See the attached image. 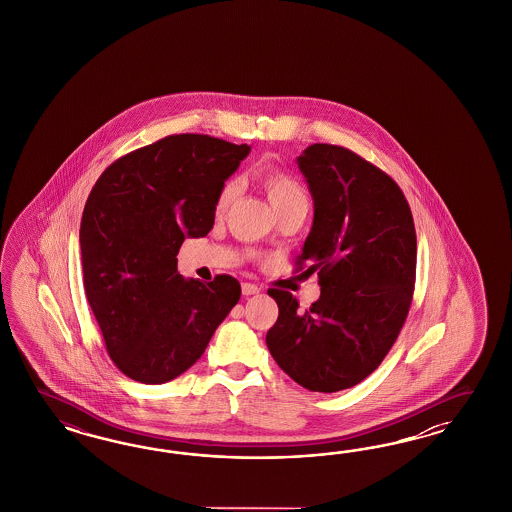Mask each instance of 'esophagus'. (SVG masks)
Returning a JSON list of instances; mask_svg holds the SVG:
<instances>
[{"label":"esophagus","mask_w":512,"mask_h":512,"mask_svg":"<svg viewBox=\"0 0 512 512\" xmlns=\"http://www.w3.org/2000/svg\"><path fill=\"white\" fill-rule=\"evenodd\" d=\"M242 293L246 296L257 295L259 287L253 285V283H242Z\"/></svg>","instance_id":"34e87169"}]
</instances>
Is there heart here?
Listing matches in <instances>:
<instances>
[{
    "label": "heart",
    "mask_w": 512,
    "mask_h": 512,
    "mask_svg": "<svg viewBox=\"0 0 512 512\" xmlns=\"http://www.w3.org/2000/svg\"><path fill=\"white\" fill-rule=\"evenodd\" d=\"M259 182L266 189V195L272 202L274 210L278 212L281 208H287L291 204H308V191L296 180L291 172L266 167L259 171ZM240 193V182L236 178H229L217 193L216 214H225Z\"/></svg>",
    "instance_id": "1"
}]
</instances>
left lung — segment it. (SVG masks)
Wrapping results in <instances>:
<instances>
[{
  "mask_svg": "<svg viewBox=\"0 0 512 512\" xmlns=\"http://www.w3.org/2000/svg\"><path fill=\"white\" fill-rule=\"evenodd\" d=\"M313 197V225L296 264L317 274L321 296L298 311L287 291L266 345L279 368L311 392L364 381L387 357L411 308L417 234L402 189L360 155L311 144L298 159Z\"/></svg>",
  "mask_w": 512,
  "mask_h": 512,
  "instance_id": "left-lung-1",
  "label": "left lung"
}]
</instances>
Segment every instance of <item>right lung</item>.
<instances>
[{
    "mask_svg": "<svg viewBox=\"0 0 512 512\" xmlns=\"http://www.w3.org/2000/svg\"><path fill=\"white\" fill-rule=\"evenodd\" d=\"M248 144L169 135L116 159L95 182L80 223L84 291L109 357L144 385H161L202 357L238 304L240 283L184 279L178 251L210 233L216 197Z\"/></svg>",
    "mask_w": 512,
    "mask_h": 512,
    "instance_id": "obj_1",
    "label": "right lung"
}]
</instances>
